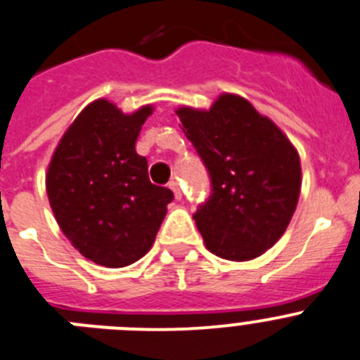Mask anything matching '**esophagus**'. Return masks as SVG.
<instances>
[{"label": "esophagus", "mask_w": 360, "mask_h": 360, "mask_svg": "<svg viewBox=\"0 0 360 360\" xmlns=\"http://www.w3.org/2000/svg\"><path fill=\"white\" fill-rule=\"evenodd\" d=\"M168 188L174 192V198H176V199L183 198V192H181V186H179V183H177V181H170V183H168Z\"/></svg>", "instance_id": "esophagus-1"}]
</instances>
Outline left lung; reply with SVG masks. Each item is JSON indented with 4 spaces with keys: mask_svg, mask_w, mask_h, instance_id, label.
<instances>
[{
    "mask_svg": "<svg viewBox=\"0 0 360 360\" xmlns=\"http://www.w3.org/2000/svg\"><path fill=\"white\" fill-rule=\"evenodd\" d=\"M176 114L205 162L212 193L193 214L206 248L228 261H250L283 237L301 193V159L277 124L236 94L210 110Z\"/></svg>",
    "mask_w": 360,
    "mask_h": 360,
    "instance_id": "obj_1",
    "label": "left lung"
}]
</instances>
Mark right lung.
Returning <instances> with one entry per match:
<instances>
[{"label":"right lung","mask_w":360,"mask_h":360,"mask_svg":"<svg viewBox=\"0 0 360 360\" xmlns=\"http://www.w3.org/2000/svg\"><path fill=\"white\" fill-rule=\"evenodd\" d=\"M154 106L134 114L106 99L85 106L63 134L46 172V193L61 232L83 257L123 268L154 245L174 193L148 179L137 136Z\"/></svg>","instance_id":"add662e5"}]
</instances>
